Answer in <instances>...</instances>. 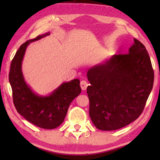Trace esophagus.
Returning <instances> with one entry per match:
<instances>
[{
    "label": "esophagus",
    "mask_w": 160,
    "mask_h": 160,
    "mask_svg": "<svg viewBox=\"0 0 160 160\" xmlns=\"http://www.w3.org/2000/svg\"><path fill=\"white\" fill-rule=\"evenodd\" d=\"M88 85H89L88 82L85 80H82L80 82V87H81V89H82V90H85L87 88H88Z\"/></svg>",
    "instance_id": "1"
}]
</instances>
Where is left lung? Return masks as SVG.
Wrapping results in <instances>:
<instances>
[{
    "instance_id": "left-lung-1",
    "label": "left lung",
    "mask_w": 160,
    "mask_h": 160,
    "mask_svg": "<svg viewBox=\"0 0 160 160\" xmlns=\"http://www.w3.org/2000/svg\"><path fill=\"white\" fill-rule=\"evenodd\" d=\"M126 54L113 55L89 68L90 118L102 131H114L139 117L152 91L154 71L145 46L136 39Z\"/></svg>"
}]
</instances>
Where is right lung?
Listing matches in <instances>:
<instances>
[{
    "label": "right lung",
    "mask_w": 160,
    "mask_h": 160,
    "mask_svg": "<svg viewBox=\"0 0 160 160\" xmlns=\"http://www.w3.org/2000/svg\"><path fill=\"white\" fill-rule=\"evenodd\" d=\"M49 34V32H47L22 44L11 62L9 73L16 110L27 121L44 129H53L60 126L63 122L70 103L81 92L78 79L63 82L45 96L34 92L26 82L22 63L27 47L30 43Z\"/></svg>",
    "instance_id": "obj_1"
}]
</instances>
